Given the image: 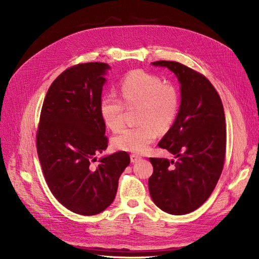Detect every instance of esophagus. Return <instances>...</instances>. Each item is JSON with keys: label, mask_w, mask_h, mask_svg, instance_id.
Returning a JSON list of instances; mask_svg holds the SVG:
<instances>
[{"label": "esophagus", "mask_w": 259, "mask_h": 259, "mask_svg": "<svg viewBox=\"0 0 259 259\" xmlns=\"http://www.w3.org/2000/svg\"><path fill=\"white\" fill-rule=\"evenodd\" d=\"M130 158H131V162H137L138 160L141 159V156H139L137 154H131Z\"/></svg>", "instance_id": "esophagus-1"}]
</instances>
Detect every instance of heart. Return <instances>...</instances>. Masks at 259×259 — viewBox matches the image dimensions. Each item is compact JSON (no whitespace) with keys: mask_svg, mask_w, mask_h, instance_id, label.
<instances>
[{"mask_svg":"<svg viewBox=\"0 0 259 259\" xmlns=\"http://www.w3.org/2000/svg\"><path fill=\"white\" fill-rule=\"evenodd\" d=\"M119 93L127 107L140 106V125L120 131L113 145L118 150L145 153L157 139L158 131L165 132L174 124L181 108L180 91L153 73L133 70L121 79ZM122 102L113 93L104 94L100 102L101 116L113 131L119 130L124 122L125 106Z\"/></svg>","mask_w":259,"mask_h":259,"instance_id":"obj_1","label":"heart"}]
</instances>
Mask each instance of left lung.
<instances>
[{
    "instance_id": "left-lung-1",
    "label": "left lung",
    "mask_w": 259,
    "mask_h": 259,
    "mask_svg": "<svg viewBox=\"0 0 259 259\" xmlns=\"http://www.w3.org/2000/svg\"><path fill=\"white\" fill-rule=\"evenodd\" d=\"M181 83L182 103L174 124L158 143L178 160L150 157L149 191L155 205L172 215L193 212L213 192L226 155V118L220 94L211 81L181 63L157 61Z\"/></svg>"
}]
</instances>
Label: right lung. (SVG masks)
<instances>
[{"instance_id": "right-lung-1", "label": "right lung", "mask_w": 259, "mask_h": 259, "mask_svg": "<svg viewBox=\"0 0 259 259\" xmlns=\"http://www.w3.org/2000/svg\"><path fill=\"white\" fill-rule=\"evenodd\" d=\"M106 63L68 68L49 87L36 132L37 155L51 193L76 214L95 215L111 205L130 164L126 151L97 162L108 147L100 113Z\"/></svg>"}]
</instances>
